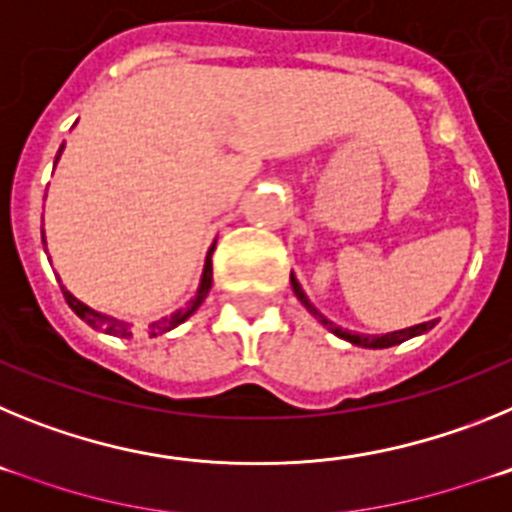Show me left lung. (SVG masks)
<instances>
[{
  "label": "left lung",
  "mask_w": 512,
  "mask_h": 512,
  "mask_svg": "<svg viewBox=\"0 0 512 512\" xmlns=\"http://www.w3.org/2000/svg\"><path fill=\"white\" fill-rule=\"evenodd\" d=\"M289 282H292V289H295L297 300L302 302V305L307 307V312H310L312 318L318 320V323H323L325 328L333 333V336L343 338V341L354 343V346H361V348H390V346H397V343L408 341V338H415V336H423V333H428V330L436 325V320H428V323H420V325H413V328H402V330H392V333H382V336H364V333H351V330H343L338 328L333 320H328L323 315V312L318 310V307L312 305L310 300H307L305 289L300 287V282H297L295 274H289Z\"/></svg>",
  "instance_id": "8db88e82"
}]
</instances>
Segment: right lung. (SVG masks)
<instances>
[{
    "instance_id": "right-lung-1",
    "label": "right lung",
    "mask_w": 512,
    "mask_h": 512,
    "mask_svg": "<svg viewBox=\"0 0 512 512\" xmlns=\"http://www.w3.org/2000/svg\"><path fill=\"white\" fill-rule=\"evenodd\" d=\"M61 151H63V146L58 148V153H56V164H58V158H61ZM43 243H45V230H43ZM212 251H215V243H212V248L207 251L205 269H202V279H200V287H197V295L187 302V307L171 312V318H161V320H156V323L148 325V336L151 338L164 336V333H169L171 328L182 325L184 320H187L189 315H194V310H197V307L205 302L207 292H210V287H212ZM61 289H63V297H66V302H69L71 310H74L76 315L84 320V323L92 325V328H97V330H104L107 336L133 338V323H128V320H120V318H112V315H104V312H99V310H92L89 305H84L81 300H76L69 289L66 287H61Z\"/></svg>"
}]
</instances>
